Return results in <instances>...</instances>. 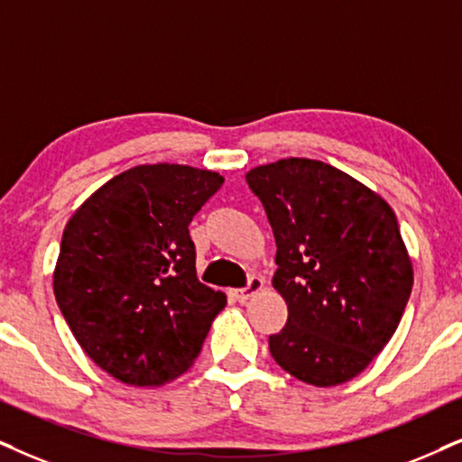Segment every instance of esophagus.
I'll return each mask as SVG.
<instances>
[{
	"label": "esophagus",
	"mask_w": 462,
	"mask_h": 462,
	"mask_svg": "<svg viewBox=\"0 0 462 462\" xmlns=\"http://www.w3.org/2000/svg\"><path fill=\"white\" fill-rule=\"evenodd\" d=\"M262 288H264V279H262V277H249V283L245 285V288L236 290L235 296L241 302H245V300H249L254 294H258Z\"/></svg>",
	"instance_id": "1"
}]
</instances>
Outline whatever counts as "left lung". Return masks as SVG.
<instances>
[{
    "label": "left lung",
    "instance_id": "obj_1",
    "mask_svg": "<svg viewBox=\"0 0 462 462\" xmlns=\"http://www.w3.org/2000/svg\"><path fill=\"white\" fill-rule=\"evenodd\" d=\"M277 241L273 285L288 322L274 362L328 388L369 366L394 335L413 271L393 208L330 163L288 157L247 172Z\"/></svg>",
    "mask_w": 462,
    "mask_h": 462
}]
</instances>
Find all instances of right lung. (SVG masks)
I'll use <instances>...</instances> for the list:
<instances>
[{"instance_id":"add662e5","label":"right lung","mask_w":462,"mask_h":462,"mask_svg":"<svg viewBox=\"0 0 462 462\" xmlns=\"http://www.w3.org/2000/svg\"><path fill=\"white\" fill-rule=\"evenodd\" d=\"M224 177L180 163L121 172L63 230L52 290L100 369L162 386L200 354L226 296L198 282L189 224Z\"/></svg>"}]
</instances>
